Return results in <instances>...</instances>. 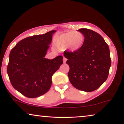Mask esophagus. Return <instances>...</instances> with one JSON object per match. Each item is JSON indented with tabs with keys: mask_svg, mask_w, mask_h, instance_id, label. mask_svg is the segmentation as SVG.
Masks as SVG:
<instances>
[{
	"mask_svg": "<svg viewBox=\"0 0 124 124\" xmlns=\"http://www.w3.org/2000/svg\"><path fill=\"white\" fill-rule=\"evenodd\" d=\"M63 63H66L67 61V58L63 57Z\"/></svg>",
	"mask_w": 124,
	"mask_h": 124,
	"instance_id": "1",
	"label": "esophagus"
}]
</instances>
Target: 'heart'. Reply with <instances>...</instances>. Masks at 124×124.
<instances>
[{
    "label": "heart",
    "mask_w": 124,
    "mask_h": 124,
    "mask_svg": "<svg viewBox=\"0 0 124 124\" xmlns=\"http://www.w3.org/2000/svg\"><path fill=\"white\" fill-rule=\"evenodd\" d=\"M85 40L82 33L78 31H69L57 35L54 39V44L59 49H64L72 52L81 49Z\"/></svg>",
    "instance_id": "obj_1"
}]
</instances>
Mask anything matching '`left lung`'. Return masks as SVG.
<instances>
[{"label":"left lung","instance_id":"left-lung-1","mask_svg":"<svg viewBox=\"0 0 124 124\" xmlns=\"http://www.w3.org/2000/svg\"><path fill=\"white\" fill-rule=\"evenodd\" d=\"M85 38L84 45L77 52H64L70 66L68 77L75 88L91 92L107 79L111 66L110 51L101 35L86 28L78 30Z\"/></svg>","mask_w":124,"mask_h":124}]
</instances>
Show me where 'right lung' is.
Instances as JSON below:
<instances>
[{"label":"right lung","instance_id":"obj_1","mask_svg":"<svg viewBox=\"0 0 124 124\" xmlns=\"http://www.w3.org/2000/svg\"><path fill=\"white\" fill-rule=\"evenodd\" d=\"M52 30L41 35L27 37L11 50L7 72L15 89L28 98H35L49 91L52 76L63 63V57L45 58L51 43Z\"/></svg>","mask_w":124,"mask_h":124}]
</instances>
